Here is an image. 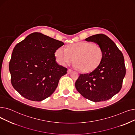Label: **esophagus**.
Masks as SVG:
<instances>
[{
    "instance_id": "esophagus-1",
    "label": "esophagus",
    "mask_w": 135,
    "mask_h": 135,
    "mask_svg": "<svg viewBox=\"0 0 135 135\" xmlns=\"http://www.w3.org/2000/svg\"><path fill=\"white\" fill-rule=\"evenodd\" d=\"M72 72H73V70H72V69H68V70H67V73H68V74H69L71 73Z\"/></svg>"
}]
</instances>
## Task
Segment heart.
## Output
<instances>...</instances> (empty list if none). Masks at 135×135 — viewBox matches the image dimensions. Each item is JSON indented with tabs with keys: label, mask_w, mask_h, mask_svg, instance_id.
Returning <instances> with one entry per match:
<instances>
[{
	"label": "heart",
	"mask_w": 135,
	"mask_h": 135,
	"mask_svg": "<svg viewBox=\"0 0 135 135\" xmlns=\"http://www.w3.org/2000/svg\"><path fill=\"white\" fill-rule=\"evenodd\" d=\"M103 55L101 46L88 42L70 44L67 49L60 47L55 52L57 61L60 65H67L74 59V67L86 73L93 71L99 66Z\"/></svg>",
	"instance_id": "obj_1"
}]
</instances>
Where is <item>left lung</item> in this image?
Listing matches in <instances>:
<instances>
[{
	"label": "left lung",
	"instance_id": "obj_1",
	"mask_svg": "<svg viewBox=\"0 0 135 135\" xmlns=\"http://www.w3.org/2000/svg\"><path fill=\"white\" fill-rule=\"evenodd\" d=\"M102 49L103 57L93 72L80 74L76 89L85 98L95 102L109 100L122 89L126 73L124 56L114 41L107 35L98 34L85 39Z\"/></svg>",
	"mask_w": 135,
	"mask_h": 135
}]
</instances>
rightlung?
I'll use <instances>...</instances> for the list:
<instances>
[{
    "mask_svg": "<svg viewBox=\"0 0 135 135\" xmlns=\"http://www.w3.org/2000/svg\"><path fill=\"white\" fill-rule=\"evenodd\" d=\"M62 41L41 33L30 34L14 47L9 63L12 85L25 98L41 101L51 96L67 69L59 65L55 52Z\"/></svg>",
    "mask_w": 135,
    "mask_h": 135,
    "instance_id": "right-lung-1",
    "label": "right lung"
}]
</instances>
